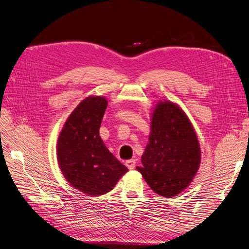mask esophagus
I'll list each match as a JSON object with an SVG mask.
<instances>
[{
    "label": "esophagus",
    "mask_w": 249,
    "mask_h": 249,
    "mask_svg": "<svg viewBox=\"0 0 249 249\" xmlns=\"http://www.w3.org/2000/svg\"><path fill=\"white\" fill-rule=\"evenodd\" d=\"M135 163H136V162H135V160H129V161L125 162V165L130 170H133L135 168Z\"/></svg>",
    "instance_id": "1"
}]
</instances>
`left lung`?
<instances>
[{
    "label": "left lung",
    "mask_w": 249,
    "mask_h": 249,
    "mask_svg": "<svg viewBox=\"0 0 249 249\" xmlns=\"http://www.w3.org/2000/svg\"><path fill=\"white\" fill-rule=\"evenodd\" d=\"M200 145L192 123L178 104L158 101L150 114L141 173L152 190L172 197L189 186L199 169Z\"/></svg>",
    "instance_id": "left-lung-1"
}]
</instances>
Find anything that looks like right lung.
Returning a JSON list of instances; mask_svg holds the SVG:
<instances>
[{"mask_svg": "<svg viewBox=\"0 0 249 249\" xmlns=\"http://www.w3.org/2000/svg\"><path fill=\"white\" fill-rule=\"evenodd\" d=\"M107 106L105 96H87L67 117L57 141V160L63 177L87 196L110 192L127 172L100 136Z\"/></svg>", "mask_w": 249, "mask_h": 249, "instance_id": "obj_1", "label": "right lung"}]
</instances>
